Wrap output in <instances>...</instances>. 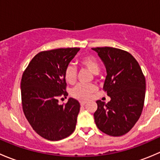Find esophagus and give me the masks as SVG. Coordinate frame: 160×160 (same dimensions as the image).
I'll return each mask as SVG.
<instances>
[{
	"instance_id": "obj_1",
	"label": "esophagus",
	"mask_w": 160,
	"mask_h": 160,
	"mask_svg": "<svg viewBox=\"0 0 160 160\" xmlns=\"http://www.w3.org/2000/svg\"><path fill=\"white\" fill-rule=\"evenodd\" d=\"M80 105H81V106L85 105V104H87V101H80Z\"/></svg>"
}]
</instances>
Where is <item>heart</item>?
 Returning a JSON list of instances; mask_svg holds the SVG:
<instances>
[{
    "instance_id": "1",
    "label": "heart",
    "mask_w": 160,
    "mask_h": 160,
    "mask_svg": "<svg viewBox=\"0 0 160 160\" xmlns=\"http://www.w3.org/2000/svg\"><path fill=\"white\" fill-rule=\"evenodd\" d=\"M80 66L86 68L93 74H98L100 71V65L98 59L91 55H87L79 59ZM77 70L72 65H68L64 70V79L70 84H73L77 80ZM97 90V88L93 84H78L74 87L70 91L72 98L78 100H87L92 93Z\"/></svg>"
}]
</instances>
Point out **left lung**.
I'll use <instances>...</instances> for the list:
<instances>
[{"label": "left lung", "mask_w": 160, "mask_h": 160, "mask_svg": "<svg viewBox=\"0 0 160 160\" xmlns=\"http://www.w3.org/2000/svg\"><path fill=\"white\" fill-rule=\"evenodd\" d=\"M105 66L104 91L108 104L97 101L93 114L98 128L111 136H121L133 128L144 106L146 79L139 64L129 52L113 47L92 48Z\"/></svg>", "instance_id": "8db88e82"}]
</instances>
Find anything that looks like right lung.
<instances>
[{
    "mask_svg": "<svg viewBox=\"0 0 160 160\" xmlns=\"http://www.w3.org/2000/svg\"><path fill=\"white\" fill-rule=\"evenodd\" d=\"M80 48L42 51L34 56L21 82L22 109L35 132L50 141H59L74 132L80 104L69 98L59 104V98L68 95L64 70Z\"/></svg>",
    "mask_w": 160,
    "mask_h": 160,
    "instance_id": "obj_1",
    "label": "right lung"
}]
</instances>
